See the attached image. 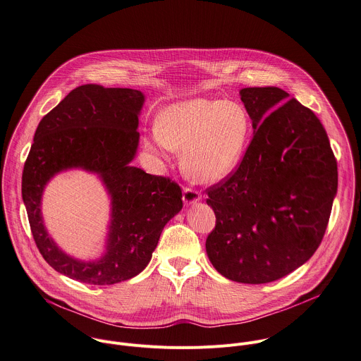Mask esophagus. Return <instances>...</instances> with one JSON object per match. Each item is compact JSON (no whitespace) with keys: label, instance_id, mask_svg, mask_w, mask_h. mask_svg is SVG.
Here are the masks:
<instances>
[{"label":"esophagus","instance_id":"obj_1","mask_svg":"<svg viewBox=\"0 0 361 361\" xmlns=\"http://www.w3.org/2000/svg\"><path fill=\"white\" fill-rule=\"evenodd\" d=\"M200 200V193L192 188H185L183 189V203L185 204H192Z\"/></svg>","mask_w":361,"mask_h":361}]
</instances>
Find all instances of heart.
Returning <instances> with one entry per match:
<instances>
[{
  "label": "heart",
  "instance_id": "obj_1",
  "mask_svg": "<svg viewBox=\"0 0 361 361\" xmlns=\"http://www.w3.org/2000/svg\"><path fill=\"white\" fill-rule=\"evenodd\" d=\"M251 135L247 110L220 99H192L169 106L147 140L151 151H182L183 173L196 183H216L241 162Z\"/></svg>",
  "mask_w": 361,
  "mask_h": 361
}]
</instances>
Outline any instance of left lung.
I'll list each match as a JSON object with an SVG mask.
<instances>
[{
	"label": "left lung",
	"instance_id": "1",
	"mask_svg": "<svg viewBox=\"0 0 361 361\" xmlns=\"http://www.w3.org/2000/svg\"><path fill=\"white\" fill-rule=\"evenodd\" d=\"M254 137L237 169L206 189L213 267L241 283L276 281L317 250L337 192V164L314 113L279 87H245Z\"/></svg>",
	"mask_w": 361,
	"mask_h": 361
}]
</instances>
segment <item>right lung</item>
I'll return each mask as SVG.
<instances>
[{
  "label": "right lung",
  "instance_id": "1",
  "mask_svg": "<svg viewBox=\"0 0 361 361\" xmlns=\"http://www.w3.org/2000/svg\"><path fill=\"white\" fill-rule=\"evenodd\" d=\"M144 104L140 90L83 85L39 123L23 172V199L35 244L58 272L90 285H113L138 275L149 262L165 224L180 212L182 189L169 178L133 166ZM97 173L112 196L105 255L79 262L49 237L40 213L44 185L58 171Z\"/></svg>",
  "mask_w": 361,
  "mask_h": 361
}]
</instances>
